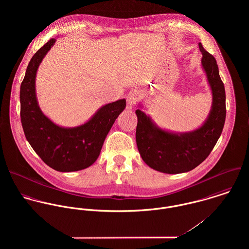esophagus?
<instances>
[{
	"instance_id": "34e87169",
	"label": "esophagus",
	"mask_w": 249,
	"mask_h": 249,
	"mask_svg": "<svg viewBox=\"0 0 249 249\" xmlns=\"http://www.w3.org/2000/svg\"><path fill=\"white\" fill-rule=\"evenodd\" d=\"M136 98H137V93L135 91L129 92V94L127 96V99H126L127 107H129V108L133 107L136 104Z\"/></svg>"
}]
</instances>
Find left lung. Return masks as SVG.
Returning <instances> with one entry per match:
<instances>
[{
    "instance_id": "1",
    "label": "left lung",
    "mask_w": 249,
    "mask_h": 249,
    "mask_svg": "<svg viewBox=\"0 0 249 249\" xmlns=\"http://www.w3.org/2000/svg\"><path fill=\"white\" fill-rule=\"evenodd\" d=\"M202 53V66L212 89L213 105L207 121L198 129L175 134L154 125L150 118L136 110L138 124L136 142L144 163L151 169L165 174H181L192 171L211 153L225 122V89L213 55L198 44Z\"/></svg>"
}]
</instances>
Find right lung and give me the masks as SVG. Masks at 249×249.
Listing matches in <instances>:
<instances>
[{"instance_id":"obj_1","label":"right lung","mask_w":249,"mask_h":249,"mask_svg":"<svg viewBox=\"0 0 249 249\" xmlns=\"http://www.w3.org/2000/svg\"><path fill=\"white\" fill-rule=\"evenodd\" d=\"M54 42L53 38L48 41L28 65L20 89L21 122L27 140L44 163L58 172H76L90 167L98 159L109 130L126 103L120 100L108 104L77 127L63 128L51 122L37 105L36 75Z\"/></svg>"}]
</instances>
